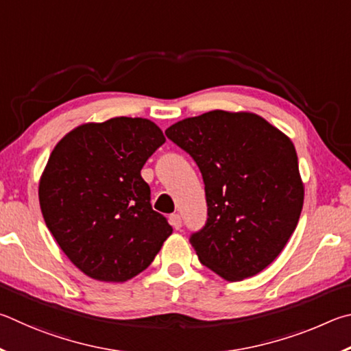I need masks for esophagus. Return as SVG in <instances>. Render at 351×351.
I'll list each match as a JSON object with an SVG mask.
<instances>
[{
    "instance_id": "esophagus-1",
    "label": "esophagus",
    "mask_w": 351,
    "mask_h": 351,
    "mask_svg": "<svg viewBox=\"0 0 351 351\" xmlns=\"http://www.w3.org/2000/svg\"><path fill=\"white\" fill-rule=\"evenodd\" d=\"M169 223L174 226L176 230H179L180 226H182V219H180V216L179 214H171V217H169Z\"/></svg>"
}]
</instances>
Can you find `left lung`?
I'll return each instance as SVG.
<instances>
[{
	"instance_id": "8db88e82",
	"label": "left lung",
	"mask_w": 351,
	"mask_h": 351,
	"mask_svg": "<svg viewBox=\"0 0 351 351\" xmlns=\"http://www.w3.org/2000/svg\"><path fill=\"white\" fill-rule=\"evenodd\" d=\"M163 143L152 121L117 117L73 129L49 157L38 191L43 217L63 253L89 278L132 279L172 234L140 174Z\"/></svg>"
}]
</instances>
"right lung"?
Here are the masks:
<instances>
[{"instance_id": "1", "label": "right lung", "mask_w": 351, "mask_h": 351, "mask_svg": "<svg viewBox=\"0 0 351 351\" xmlns=\"http://www.w3.org/2000/svg\"><path fill=\"white\" fill-rule=\"evenodd\" d=\"M205 183L206 222L189 237L202 265L230 282L265 269L296 230L304 205L294 146L254 114L213 110L165 131Z\"/></svg>"}]
</instances>
